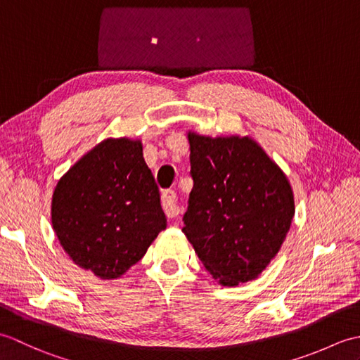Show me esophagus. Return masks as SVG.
<instances>
[{
    "mask_svg": "<svg viewBox=\"0 0 360 360\" xmlns=\"http://www.w3.org/2000/svg\"><path fill=\"white\" fill-rule=\"evenodd\" d=\"M162 209L168 218H176L179 215V204H178V196L173 192V190H165L162 193Z\"/></svg>",
    "mask_w": 360,
    "mask_h": 360,
    "instance_id": "esophagus-1",
    "label": "esophagus"
}]
</instances>
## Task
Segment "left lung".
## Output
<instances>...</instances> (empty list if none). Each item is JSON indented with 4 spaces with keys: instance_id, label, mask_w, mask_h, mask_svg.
I'll return each instance as SVG.
<instances>
[{
    "instance_id": "left-lung-1",
    "label": "left lung",
    "mask_w": 360,
    "mask_h": 360,
    "mask_svg": "<svg viewBox=\"0 0 360 360\" xmlns=\"http://www.w3.org/2000/svg\"><path fill=\"white\" fill-rule=\"evenodd\" d=\"M188 143L193 188L182 232L223 286L255 280L294 217L288 178L249 137L188 133Z\"/></svg>"
}]
</instances>
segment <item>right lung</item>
I'll use <instances>...</instances> for the list:
<instances>
[{"label":"right lung","mask_w":360,"mask_h":360,"mask_svg":"<svg viewBox=\"0 0 360 360\" xmlns=\"http://www.w3.org/2000/svg\"><path fill=\"white\" fill-rule=\"evenodd\" d=\"M52 227L66 254L101 278H117L145 255L167 219L142 143L106 139L53 190Z\"/></svg>","instance_id":"right-lung-1"}]
</instances>
